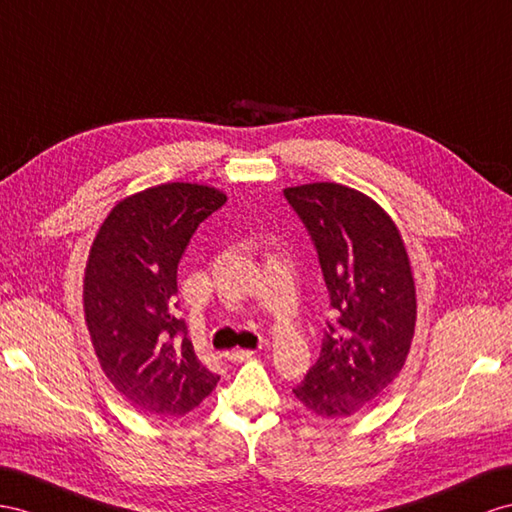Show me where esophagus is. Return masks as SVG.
Returning a JSON list of instances; mask_svg holds the SVG:
<instances>
[{
    "label": "esophagus",
    "instance_id": "obj_1",
    "mask_svg": "<svg viewBox=\"0 0 512 512\" xmlns=\"http://www.w3.org/2000/svg\"><path fill=\"white\" fill-rule=\"evenodd\" d=\"M253 355H255L253 350H231V352H227V359L240 363V361H248Z\"/></svg>",
    "mask_w": 512,
    "mask_h": 512
}]
</instances>
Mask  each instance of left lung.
Listing matches in <instances>:
<instances>
[{
	"label": "left lung",
	"instance_id": "obj_1",
	"mask_svg": "<svg viewBox=\"0 0 512 512\" xmlns=\"http://www.w3.org/2000/svg\"><path fill=\"white\" fill-rule=\"evenodd\" d=\"M305 222L335 322L294 396L320 417H350L383 393L411 350L417 300L396 222L368 194L333 181L283 190Z\"/></svg>",
	"mask_w": 512,
	"mask_h": 512
}]
</instances>
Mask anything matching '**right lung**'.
<instances>
[{"mask_svg": "<svg viewBox=\"0 0 512 512\" xmlns=\"http://www.w3.org/2000/svg\"><path fill=\"white\" fill-rule=\"evenodd\" d=\"M225 201V192L199 183H162L116 203L90 246V342L108 381L142 413L186 415L218 383L186 337L175 294L190 238Z\"/></svg>", "mask_w": 512, "mask_h": 512, "instance_id": "1", "label": "right lung"}]
</instances>
